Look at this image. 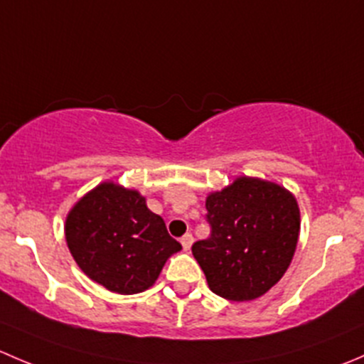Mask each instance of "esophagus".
<instances>
[{
	"label": "esophagus",
	"instance_id": "34e87169",
	"mask_svg": "<svg viewBox=\"0 0 364 364\" xmlns=\"http://www.w3.org/2000/svg\"><path fill=\"white\" fill-rule=\"evenodd\" d=\"M192 243H193V236H192V234H185V236L181 237V245H183V248H185V250H190Z\"/></svg>",
	"mask_w": 364,
	"mask_h": 364
}]
</instances>
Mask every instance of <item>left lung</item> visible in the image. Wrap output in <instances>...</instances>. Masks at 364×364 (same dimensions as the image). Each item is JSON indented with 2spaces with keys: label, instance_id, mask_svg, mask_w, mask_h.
<instances>
[{
  "label": "left lung",
  "instance_id": "1",
  "mask_svg": "<svg viewBox=\"0 0 364 364\" xmlns=\"http://www.w3.org/2000/svg\"><path fill=\"white\" fill-rule=\"evenodd\" d=\"M211 236L193 243L209 289L252 301L280 282L299 237V205L277 183L241 176L205 199Z\"/></svg>",
  "mask_w": 364,
  "mask_h": 364
}]
</instances>
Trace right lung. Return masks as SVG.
<instances>
[{
    "instance_id": "obj_1",
    "label": "right lung",
    "mask_w": 364,
    "mask_h": 364,
    "mask_svg": "<svg viewBox=\"0 0 364 364\" xmlns=\"http://www.w3.org/2000/svg\"><path fill=\"white\" fill-rule=\"evenodd\" d=\"M65 237L77 266L117 294L151 287L168 257L181 250L144 197L114 181L100 183L77 200L65 222Z\"/></svg>"
}]
</instances>
